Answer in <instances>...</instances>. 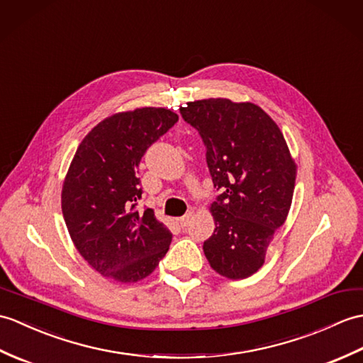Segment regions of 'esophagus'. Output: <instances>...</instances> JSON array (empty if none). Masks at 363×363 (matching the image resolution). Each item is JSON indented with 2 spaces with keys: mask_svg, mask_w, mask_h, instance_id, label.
I'll use <instances>...</instances> for the list:
<instances>
[{
  "mask_svg": "<svg viewBox=\"0 0 363 363\" xmlns=\"http://www.w3.org/2000/svg\"><path fill=\"white\" fill-rule=\"evenodd\" d=\"M191 218H193V213L191 212H189V213H185L181 220H179V224L182 225V227H185V225H189L190 224V221H191Z\"/></svg>",
  "mask_w": 363,
  "mask_h": 363,
  "instance_id": "34e87169",
  "label": "esophagus"
}]
</instances>
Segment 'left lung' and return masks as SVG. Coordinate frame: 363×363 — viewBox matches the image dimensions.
Masks as SVG:
<instances>
[{"label":"left lung","mask_w":363,"mask_h":363,"mask_svg":"<svg viewBox=\"0 0 363 363\" xmlns=\"http://www.w3.org/2000/svg\"><path fill=\"white\" fill-rule=\"evenodd\" d=\"M206 145L215 230L204 241L213 271L241 280L263 266L269 242L289 213L297 165L277 123L259 106L204 99L181 106Z\"/></svg>","instance_id":"8db88e82"}]
</instances>
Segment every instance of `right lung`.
<instances>
[{"instance_id":"obj_1","label":"right lung","mask_w":363,"mask_h":363,"mask_svg":"<svg viewBox=\"0 0 363 363\" xmlns=\"http://www.w3.org/2000/svg\"><path fill=\"white\" fill-rule=\"evenodd\" d=\"M178 122L165 108L106 117L82 140L63 182L62 212L75 247L109 280L136 283L155 271L172 232L151 208L138 210L145 151Z\"/></svg>"}]
</instances>
